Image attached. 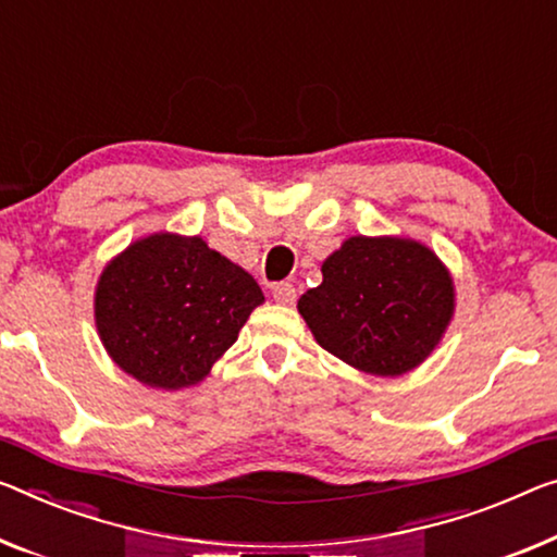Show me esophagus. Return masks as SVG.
<instances>
[{
	"mask_svg": "<svg viewBox=\"0 0 557 557\" xmlns=\"http://www.w3.org/2000/svg\"><path fill=\"white\" fill-rule=\"evenodd\" d=\"M271 294H273V301H276V304L290 306L296 301V288L290 284H276V286H273Z\"/></svg>",
	"mask_w": 557,
	"mask_h": 557,
	"instance_id": "34e87169",
	"label": "esophagus"
}]
</instances>
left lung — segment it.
I'll return each mask as SVG.
<instances>
[{
	"mask_svg": "<svg viewBox=\"0 0 557 557\" xmlns=\"http://www.w3.org/2000/svg\"><path fill=\"white\" fill-rule=\"evenodd\" d=\"M298 298L315 344L371 375L421 366L456 311L453 276L433 249L406 236H350Z\"/></svg>",
	"mask_w": 557,
	"mask_h": 557,
	"instance_id": "obj_1",
	"label": "left lung"
}]
</instances>
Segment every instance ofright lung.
Wrapping results in <instances>:
<instances>
[{
    "label": "right lung",
    "instance_id": "obj_1",
    "mask_svg": "<svg viewBox=\"0 0 557 557\" xmlns=\"http://www.w3.org/2000/svg\"><path fill=\"white\" fill-rule=\"evenodd\" d=\"M263 294L249 271L201 236L159 231L111 259L94 290L107 354L144 386H196L236 344Z\"/></svg>",
    "mask_w": 557,
    "mask_h": 557
}]
</instances>
